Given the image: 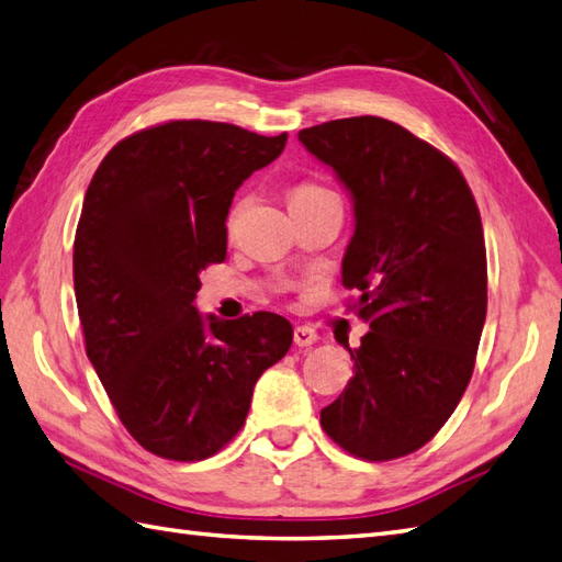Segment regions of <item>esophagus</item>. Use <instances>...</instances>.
<instances>
[{
    "mask_svg": "<svg viewBox=\"0 0 562 562\" xmlns=\"http://www.w3.org/2000/svg\"><path fill=\"white\" fill-rule=\"evenodd\" d=\"M317 331H314V328H310V326H295L293 328V340H295V346L297 348H310V346H314L317 344Z\"/></svg>",
    "mask_w": 562,
    "mask_h": 562,
    "instance_id": "esophagus-1",
    "label": "esophagus"
}]
</instances>
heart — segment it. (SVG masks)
<instances>
[{
	"mask_svg": "<svg viewBox=\"0 0 562 562\" xmlns=\"http://www.w3.org/2000/svg\"><path fill=\"white\" fill-rule=\"evenodd\" d=\"M328 198H336L331 190H326V188L312 183V181H303V183H295L289 190V207L291 210L305 207V204H314V202H322V200H328Z\"/></svg>",
	"mask_w": 562,
	"mask_h": 562,
	"instance_id": "1",
	"label": "heart"
}]
</instances>
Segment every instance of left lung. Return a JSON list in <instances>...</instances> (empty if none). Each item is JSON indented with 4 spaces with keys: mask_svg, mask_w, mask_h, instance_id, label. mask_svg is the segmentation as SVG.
<instances>
[{
    "mask_svg": "<svg viewBox=\"0 0 562 562\" xmlns=\"http://www.w3.org/2000/svg\"><path fill=\"white\" fill-rule=\"evenodd\" d=\"M355 200L344 285L372 331L322 409L350 456L386 462L429 443L468 389L486 319V245L456 161L398 123L352 116L297 133Z\"/></svg>",
    "mask_w": 562,
    "mask_h": 562,
    "instance_id": "obj_1",
    "label": "left lung"
}]
</instances>
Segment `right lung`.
<instances>
[{"label": "right lung", "mask_w": 562, "mask_h": 562, "mask_svg": "<svg viewBox=\"0 0 562 562\" xmlns=\"http://www.w3.org/2000/svg\"><path fill=\"white\" fill-rule=\"evenodd\" d=\"M289 133L181 119L128 135L94 171L74 240L86 352L149 453L195 462L243 429L252 389L293 344L273 312L204 322L200 271L226 259V216Z\"/></svg>", "instance_id": "1"}]
</instances>
